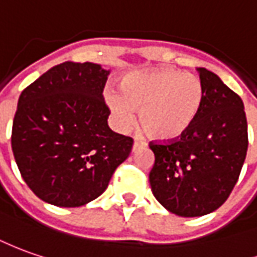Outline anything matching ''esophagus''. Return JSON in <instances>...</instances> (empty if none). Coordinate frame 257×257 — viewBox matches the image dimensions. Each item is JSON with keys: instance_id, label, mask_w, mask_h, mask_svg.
Instances as JSON below:
<instances>
[{"instance_id": "1", "label": "esophagus", "mask_w": 257, "mask_h": 257, "mask_svg": "<svg viewBox=\"0 0 257 257\" xmlns=\"http://www.w3.org/2000/svg\"><path fill=\"white\" fill-rule=\"evenodd\" d=\"M145 146H146V142H142V141H135V142H134V146H132V151L136 152L138 149L145 148Z\"/></svg>"}]
</instances>
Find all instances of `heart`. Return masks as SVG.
I'll return each mask as SVG.
<instances>
[{
  "mask_svg": "<svg viewBox=\"0 0 257 257\" xmlns=\"http://www.w3.org/2000/svg\"><path fill=\"white\" fill-rule=\"evenodd\" d=\"M204 99L201 78L174 69L135 71L122 81L121 95H106L119 128H128L139 111L141 125L159 141L184 135L197 121Z\"/></svg>",
  "mask_w": 257,
  "mask_h": 257,
  "instance_id": "heart-1",
  "label": "heart"
}]
</instances>
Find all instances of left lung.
<instances>
[{"label":"left lung","instance_id":"left-lung-1","mask_svg":"<svg viewBox=\"0 0 257 257\" xmlns=\"http://www.w3.org/2000/svg\"><path fill=\"white\" fill-rule=\"evenodd\" d=\"M205 99L184 135L151 142L152 193L179 216H202L224 204L235 187L247 152L243 102L215 73L198 69Z\"/></svg>","mask_w":257,"mask_h":257}]
</instances>
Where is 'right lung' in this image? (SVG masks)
<instances>
[{
	"mask_svg": "<svg viewBox=\"0 0 257 257\" xmlns=\"http://www.w3.org/2000/svg\"><path fill=\"white\" fill-rule=\"evenodd\" d=\"M109 71L64 62L21 92L11 145L22 179L41 200L81 207L108 187L134 139L111 131L102 91Z\"/></svg>",
	"mask_w": 257,
	"mask_h": 257,
	"instance_id": "right-lung-1",
	"label": "right lung"
}]
</instances>
